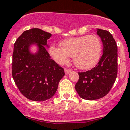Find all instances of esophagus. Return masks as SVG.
<instances>
[{
	"instance_id": "34e87169",
	"label": "esophagus",
	"mask_w": 130,
	"mask_h": 130,
	"mask_svg": "<svg viewBox=\"0 0 130 130\" xmlns=\"http://www.w3.org/2000/svg\"><path fill=\"white\" fill-rule=\"evenodd\" d=\"M71 71V69H65V73L66 75L69 74V73Z\"/></svg>"
}]
</instances>
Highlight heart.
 I'll list each match as a JSON object with an SVG mask.
<instances>
[{"label": "heart", "mask_w": 130, "mask_h": 130, "mask_svg": "<svg viewBox=\"0 0 130 130\" xmlns=\"http://www.w3.org/2000/svg\"><path fill=\"white\" fill-rule=\"evenodd\" d=\"M59 46L51 45L48 48V53L52 59L63 65L68 63L69 57H73L75 65L83 70L94 67L102 54V42L96 35L68 38L62 41Z\"/></svg>", "instance_id": "heart-1"}]
</instances>
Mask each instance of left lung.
<instances>
[{"mask_svg":"<svg viewBox=\"0 0 130 130\" xmlns=\"http://www.w3.org/2000/svg\"><path fill=\"white\" fill-rule=\"evenodd\" d=\"M103 45V55L95 67L79 73L75 85L79 95L84 100H95L109 92L118 74V47L112 35L107 30L97 28Z\"/></svg>","mask_w":130,"mask_h":130,"instance_id":"8db88e82","label":"left lung"}]
</instances>
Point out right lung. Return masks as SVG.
Masks as SVG:
<instances>
[{"mask_svg": "<svg viewBox=\"0 0 130 130\" xmlns=\"http://www.w3.org/2000/svg\"><path fill=\"white\" fill-rule=\"evenodd\" d=\"M51 34L39 28L25 30L14 45L12 75L20 92L27 99L42 102L57 90L64 69L51 59L47 40ZM38 48L32 53L30 47Z\"/></svg>", "mask_w": 130, "mask_h": 130, "instance_id": "right-lung-1", "label": "right lung"}]
</instances>
